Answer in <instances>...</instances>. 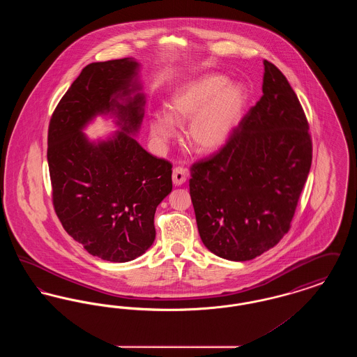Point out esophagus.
<instances>
[{
	"instance_id": "34e87169",
	"label": "esophagus",
	"mask_w": 357,
	"mask_h": 357,
	"mask_svg": "<svg viewBox=\"0 0 357 357\" xmlns=\"http://www.w3.org/2000/svg\"><path fill=\"white\" fill-rule=\"evenodd\" d=\"M187 175H188V172H187L186 169L175 167L172 170V182H174V185L175 186H182L186 182Z\"/></svg>"
}]
</instances>
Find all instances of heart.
<instances>
[{"label":"heart","mask_w":357,"mask_h":357,"mask_svg":"<svg viewBox=\"0 0 357 357\" xmlns=\"http://www.w3.org/2000/svg\"><path fill=\"white\" fill-rule=\"evenodd\" d=\"M246 104V92L230 84L222 75H206L176 88L167 102L169 114L155 111L150 115V134L159 143L176 136V126H188V140L195 151H218L237 127Z\"/></svg>","instance_id":"heart-1"}]
</instances>
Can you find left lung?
I'll use <instances>...</instances> for the list:
<instances>
[{
  "instance_id": "1",
  "label": "left lung",
  "mask_w": 357,
  "mask_h": 357,
  "mask_svg": "<svg viewBox=\"0 0 357 357\" xmlns=\"http://www.w3.org/2000/svg\"><path fill=\"white\" fill-rule=\"evenodd\" d=\"M262 98L213 158L191 167L190 195L204 246L249 261L290 229L312 165L309 124L282 72L264 60Z\"/></svg>"
}]
</instances>
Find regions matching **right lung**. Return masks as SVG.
<instances>
[{
    "label": "right lung",
    "instance_id": "add662e5",
    "mask_svg": "<svg viewBox=\"0 0 357 357\" xmlns=\"http://www.w3.org/2000/svg\"><path fill=\"white\" fill-rule=\"evenodd\" d=\"M130 57L88 64L52 115L48 166L54 211L89 255L128 262L155 239L153 215L172 190L171 163L147 153L134 136L146 98ZM120 130L89 141L82 130L96 116Z\"/></svg>",
    "mask_w": 357,
    "mask_h": 357
}]
</instances>
